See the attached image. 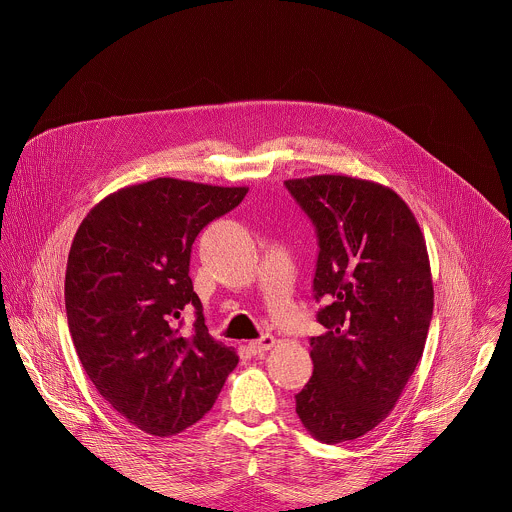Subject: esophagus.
<instances>
[{
    "label": "esophagus",
    "instance_id": "esophagus-1",
    "mask_svg": "<svg viewBox=\"0 0 512 512\" xmlns=\"http://www.w3.org/2000/svg\"><path fill=\"white\" fill-rule=\"evenodd\" d=\"M274 345H276V339H274L272 335H262L260 339L252 341V343L248 345V349H250L252 355H262V353L270 351Z\"/></svg>",
    "mask_w": 512,
    "mask_h": 512
}]
</instances>
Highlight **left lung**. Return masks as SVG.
<instances>
[{"instance_id":"left-lung-1","label":"left lung","mask_w":512,"mask_h":512,"mask_svg":"<svg viewBox=\"0 0 512 512\" xmlns=\"http://www.w3.org/2000/svg\"><path fill=\"white\" fill-rule=\"evenodd\" d=\"M311 219L319 256L313 293L325 305L311 337L313 376L295 396L323 443L361 438L394 408L422 359L434 286L420 224L388 187L347 177L288 179Z\"/></svg>"}]
</instances>
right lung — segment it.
I'll list each match as a JSON object with an SVG mask.
<instances>
[{
  "mask_svg": "<svg viewBox=\"0 0 512 512\" xmlns=\"http://www.w3.org/2000/svg\"><path fill=\"white\" fill-rule=\"evenodd\" d=\"M246 193L159 177L102 199L74 234L65 276L74 349L102 398L146 434L197 424L238 365L209 335L189 262L199 232ZM189 308L196 323L183 334Z\"/></svg>",
  "mask_w": 512,
  "mask_h": 512,
  "instance_id": "add662e5",
  "label": "right lung"
}]
</instances>
